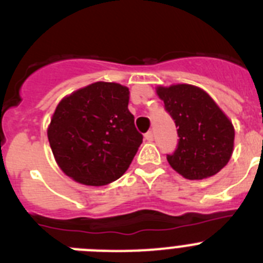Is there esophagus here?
Segmentation results:
<instances>
[{"label":"esophagus","mask_w":263,"mask_h":263,"mask_svg":"<svg viewBox=\"0 0 263 263\" xmlns=\"http://www.w3.org/2000/svg\"><path fill=\"white\" fill-rule=\"evenodd\" d=\"M145 139L146 141H148V142H152L153 139H154V134H153V132H147V133L145 134Z\"/></svg>","instance_id":"1"}]
</instances>
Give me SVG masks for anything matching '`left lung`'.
I'll use <instances>...</instances> for the list:
<instances>
[{
	"label": "left lung",
	"instance_id": "obj_1",
	"mask_svg": "<svg viewBox=\"0 0 263 263\" xmlns=\"http://www.w3.org/2000/svg\"><path fill=\"white\" fill-rule=\"evenodd\" d=\"M157 95L178 127V147L167 155L170 166L190 180L216 175L233 153L232 121L205 90L195 85H159Z\"/></svg>",
	"mask_w": 263,
	"mask_h": 263
}]
</instances>
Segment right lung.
Listing matches in <instances>:
<instances>
[{"label": "right lung", "mask_w": 263, "mask_h": 263, "mask_svg": "<svg viewBox=\"0 0 263 263\" xmlns=\"http://www.w3.org/2000/svg\"><path fill=\"white\" fill-rule=\"evenodd\" d=\"M129 88L97 81L58 104L47 129L58 166L85 185H105L129 168L142 143L127 109Z\"/></svg>", "instance_id": "obj_1"}]
</instances>
